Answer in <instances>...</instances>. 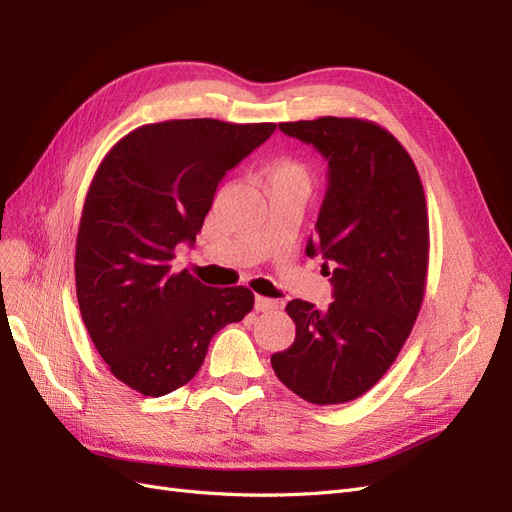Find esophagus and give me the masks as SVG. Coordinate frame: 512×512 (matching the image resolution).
Instances as JSON below:
<instances>
[{
	"instance_id": "1",
	"label": "esophagus",
	"mask_w": 512,
	"mask_h": 512,
	"mask_svg": "<svg viewBox=\"0 0 512 512\" xmlns=\"http://www.w3.org/2000/svg\"><path fill=\"white\" fill-rule=\"evenodd\" d=\"M254 307L258 309V312H273V309H277V301L267 299V297H256Z\"/></svg>"
}]
</instances>
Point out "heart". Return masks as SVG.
<instances>
[{"label": "heart", "instance_id": "1", "mask_svg": "<svg viewBox=\"0 0 512 512\" xmlns=\"http://www.w3.org/2000/svg\"><path fill=\"white\" fill-rule=\"evenodd\" d=\"M273 175H301L303 177V173H301V168L299 166H294V164H277L275 166V170H273Z\"/></svg>", "mask_w": 512, "mask_h": 512}]
</instances>
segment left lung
Here are the masks:
<instances>
[{
	"label": "left lung",
	"instance_id": "obj_1",
	"mask_svg": "<svg viewBox=\"0 0 512 512\" xmlns=\"http://www.w3.org/2000/svg\"><path fill=\"white\" fill-rule=\"evenodd\" d=\"M327 160V194L305 254L322 256L333 303L292 299L294 344L271 356L275 376L309 404H346L393 365L425 297L429 220L418 170L374 121L280 123Z\"/></svg>",
	"mask_w": 512,
	"mask_h": 512
}]
</instances>
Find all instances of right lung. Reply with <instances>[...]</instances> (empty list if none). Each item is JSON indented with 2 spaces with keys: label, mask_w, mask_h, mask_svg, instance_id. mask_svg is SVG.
<instances>
[{
  "label": "right lung",
  "mask_w": 512,
  "mask_h": 512,
  "mask_svg": "<svg viewBox=\"0 0 512 512\" xmlns=\"http://www.w3.org/2000/svg\"><path fill=\"white\" fill-rule=\"evenodd\" d=\"M275 123L173 119L136 128L106 153L89 185L76 237V297L111 374L160 397L188 384L211 337L252 312L254 294L173 273L194 243L228 170Z\"/></svg>",
  "instance_id": "1"
}]
</instances>
